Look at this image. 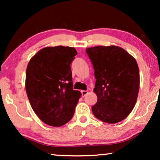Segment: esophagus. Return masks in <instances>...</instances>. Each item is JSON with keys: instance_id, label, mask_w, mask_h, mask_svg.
Listing matches in <instances>:
<instances>
[{"instance_id": "1", "label": "esophagus", "mask_w": 160, "mask_h": 160, "mask_svg": "<svg viewBox=\"0 0 160 160\" xmlns=\"http://www.w3.org/2000/svg\"><path fill=\"white\" fill-rule=\"evenodd\" d=\"M81 92H82V97H84V96H86L87 94H88V91H87V90H82V91H81Z\"/></svg>"}]
</instances>
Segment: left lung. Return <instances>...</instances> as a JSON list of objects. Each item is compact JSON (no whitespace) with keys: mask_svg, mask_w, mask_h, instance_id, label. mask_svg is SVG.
<instances>
[{"mask_svg":"<svg viewBox=\"0 0 160 160\" xmlns=\"http://www.w3.org/2000/svg\"><path fill=\"white\" fill-rule=\"evenodd\" d=\"M96 78L93 91L98 101L92 107L95 117L115 124L128 117L138 95L140 74L133 57L117 46L87 48Z\"/></svg>","mask_w":160,"mask_h":160,"instance_id":"left-lung-1","label":"left lung"}]
</instances>
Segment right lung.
I'll return each mask as SVG.
<instances>
[{"label": "right lung", "instance_id": "1", "mask_svg": "<svg viewBox=\"0 0 160 160\" xmlns=\"http://www.w3.org/2000/svg\"><path fill=\"white\" fill-rule=\"evenodd\" d=\"M77 52L57 46L41 49L28 62L25 89L32 110L48 125L61 127L72 119L82 96L73 90L71 63Z\"/></svg>", "mask_w": 160, "mask_h": 160}]
</instances>
